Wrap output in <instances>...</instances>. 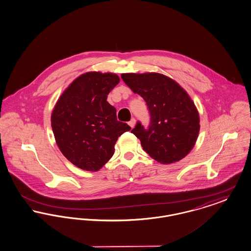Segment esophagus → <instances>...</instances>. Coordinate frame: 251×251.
Here are the masks:
<instances>
[{"label":"esophagus","instance_id":"1","mask_svg":"<svg viewBox=\"0 0 251 251\" xmlns=\"http://www.w3.org/2000/svg\"><path fill=\"white\" fill-rule=\"evenodd\" d=\"M129 126L131 127V128H133L134 127V125H135V119L134 118H132L130 121H129Z\"/></svg>","mask_w":251,"mask_h":251}]
</instances>
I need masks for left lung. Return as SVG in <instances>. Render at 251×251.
<instances>
[{
    "label": "left lung",
    "mask_w": 251,
    "mask_h": 251,
    "mask_svg": "<svg viewBox=\"0 0 251 251\" xmlns=\"http://www.w3.org/2000/svg\"><path fill=\"white\" fill-rule=\"evenodd\" d=\"M121 78L144 99L150 111L147 130L139 122L132 130L143 150L163 164L183 159L194 147L200 131L199 113L189 94L159 73H126Z\"/></svg>",
    "instance_id": "obj_1"
}]
</instances>
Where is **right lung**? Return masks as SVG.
Segmentation results:
<instances>
[{"instance_id": "right-lung-1", "label": "right lung", "mask_w": 251, "mask_h": 251, "mask_svg": "<svg viewBox=\"0 0 251 251\" xmlns=\"http://www.w3.org/2000/svg\"><path fill=\"white\" fill-rule=\"evenodd\" d=\"M119 82L114 73L87 72L63 91L51 115V126L62 154L75 167L97 172L110 160L118 137L131 127L118 121L107 101Z\"/></svg>"}]
</instances>
